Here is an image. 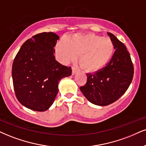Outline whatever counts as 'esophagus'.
<instances>
[{
  "instance_id": "1",
  "label": "esophagus",
  "mask_w": 146,
  "mask_h": 146,
  "mask_svg": "<svg viewBox=\"0 0 146 146\" xmlns=\"http://www.w3.org/2000/svg\"><path fill=\"white\" fill-rule=\"evenodd\" d=\"M72 74H76L77 72L78 71V70L77 69L75 66H73V67L72 68Z\"/></svg>"
}]
</instances>
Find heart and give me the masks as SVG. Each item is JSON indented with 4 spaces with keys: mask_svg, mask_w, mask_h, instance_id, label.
I'll return each instance as SVG.
<instances>
[{
    "mask_svg": "<svg viewBox=\"0 0 146 146\" xmlns=\"http://www.w3.org/2000/svg\"><path fill=\"white\" fill-rule=\"evenodd\" d=\"M55 51L60 62L66 64L79 55L82 67L87 71L95 72L108 63L112 56L114 44L108 37L76 34L57 42Z\"/></svg>",
    "mask_w": 146,
    "mask_h": 146,
    "instance_id": "b5f03b06",
    "label": "heart"
}]
</instances>
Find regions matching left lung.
<instances>
[{
    "label": "left lung",
    "mask_w": 146,
    "mask_h": 146,
    "mask_svg": "<svg viewBox=\"0 0 146 146\" xmlns=\"http://www.w3.org/2000/svg\"><path fill=\"white\" fill-rule=\"evenodd\" d=\"M114 44V55L106 67L87 74V81L80 87L91 103L105 106L114 103L126 92L133 78L134 68L127 47L114 35L108 32Z\"/></svg>",
    "instance_id": "obj_1"
}]
</instances>
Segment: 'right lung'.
<instances>
[{"instance_id": "add662e5", "label": "right lung", "mask_w": 146, "mask_h": 146, "mask_svg": "<svg viewBox=\"0 0 146 146\" xmlns=\"http://www.w3.org/2000/svg\"><path fill=\"white\" fill-rule=\"evenodd\" d=\"M59 36L42 32L33 36L21 46L12 66L16 98L23 106L38 111L51 107L58 93L61 79L72 74L71 67L55 60Z\"/></svg>"}]
</instances>
